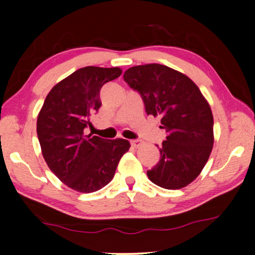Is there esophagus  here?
Listing matches in <instances>:
<instances>
[{"label": "esophagus", "instance_id": "obj_1", "mask_svg": "<svg viewBox=\"0 0 255 255\" xmlns=\"http://www.w3.org/2000/svg\"><path fill=\"white\" fill-rule=\"evenodd\" d=\"M142 144L141 140H139V139H134V140H131V145L133 146V147H139Z\"/></svg>", "mask_w": 255, "mask_h": 255}]
</instances>
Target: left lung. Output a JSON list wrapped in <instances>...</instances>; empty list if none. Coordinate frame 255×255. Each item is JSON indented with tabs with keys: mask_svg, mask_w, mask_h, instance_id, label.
Returning <instances> with one entry per match:
<instances>
[{
	"mask_svg": "<svg viewBox=\"0 0 255 255\" xmlns=\"http://www.w3.org/2000/svg\"><path fill=\"white\" fill-rule=\"evenodd\" d=\"M124 80L142 97L147 115L161 117L166 140L148 179L165 189H181L204 168L214 146V116L193 80L160 64L133 66Z\"/></svg>",
	"mask_w": 255,
	"mask_h": 255,
	"instance_id": "1",
	"label": "left lung"
}]
</instances>
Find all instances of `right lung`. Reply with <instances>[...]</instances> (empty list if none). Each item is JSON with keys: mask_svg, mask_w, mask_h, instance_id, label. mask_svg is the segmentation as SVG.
I'll return each mask as SVG.
<instances>
[{"mask_svg": "<svg viewBox=\"0 0 255 255\" xmlns=\"http://www.w3.org/2000/svg\"><path fill=\"white\" fill-rule=\"evenodd\" d=\"M122 74L120 67L88 66L57 83L37 118V134L48 168L66 186L94 193L113 180L130 142L86 135L90 116L101 107L100 90Z\"/></svg>", "mask_w": 255, "mask_h": 255, "instance_id": "1", "label": "right lung"}]
</instances>
